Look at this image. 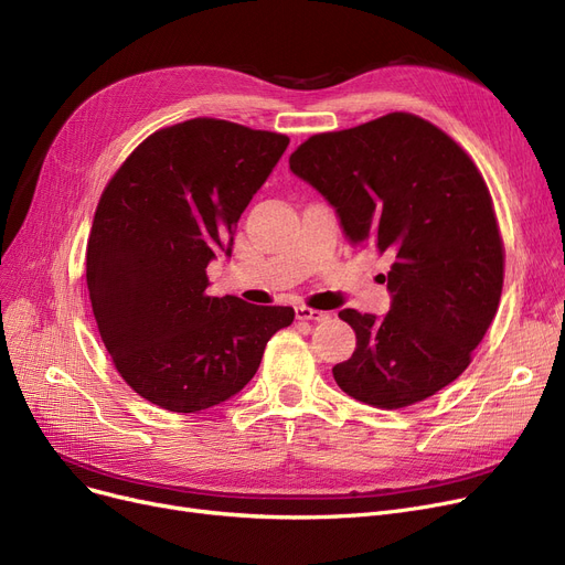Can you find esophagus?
Here are the masks:
<instances>
[{"label":"esophagus","mask_w":565,"mask_h":565,"mask_svg":"<svg viewBox=\"0 0 565 565\" xmlns=\"http://www.w3.org/2000/svg\"><path fill=\"white\" fill-rule=\"evenodd\" d=\"M295 316H298V320H313V322H322V320L330 318L328 311H318V309H311V307H298V309H295Z\"/></svg>","instance_id":"34e87169"}]
</instances>
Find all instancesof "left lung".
I'll use <instances>...</instances> for the list:
<instances>
[{"instance_id": "8db88e82", "label": "left lung", "mask_w": 565, "mask_h": 565, "mask_svg": "<svg viewBox=\"0 0 565 565\" xmlns=\"http://www.w3.org/2000/svg\"><path fill=\"white\" fill-rule=\"evenodd\" d=\"M341 217L354 245L394 258L384 318L343 309L358 337L332 369L366 405L407 407L451 384L499 309L503 241L490 190L465 148L426 118L392 111L318 132L288 158Z\"/></svg>"}]
</instances>
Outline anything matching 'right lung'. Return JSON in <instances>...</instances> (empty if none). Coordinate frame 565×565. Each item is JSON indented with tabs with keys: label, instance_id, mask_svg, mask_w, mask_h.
<instances>
[{
	"label": "right lung",
	"instance_id": "right-lung-1",
	"mask_svg": "<svg viewBox=\"0 0 565 565\" xmlns=\"http://www.w3.org/2000/svg\"><path fill=\"white\" fill-rule=\"evenodd\" d=\"M288 137L222 118L148 135L105 185L86 243L100 339L128 387L169 412L241 392L290 307L205 292V267L284 156Z\"/></svg>",
	"mask_w": 565,
	"mask_h": 565
}]
</instances>
